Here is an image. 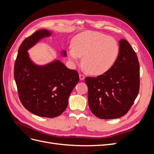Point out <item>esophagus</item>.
<instances>
[{"label":"esophagus","instance_id":"1","mask_svg":"<svg viewBox=\"0 0 154 154\" xmlns=\"http://www.w3.org/2000/svg\"><path fill=\"white\" fill-rule=\"evenodd\" d=\"M79 76H80V80H83L85 79V76L83 75V74H80V75H79Z\"/></svg>","mask_w":154,"mask_h":154}]
</instances>
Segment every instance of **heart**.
I'll return each mask as SVG.
<instances>
[{
  "instance_id": "1",
  "label": "heart",
  "mask_w": 154,
  "mask_h": 154,
  "mask_svg": "<svg viewBox=\"0 0 154 154\" xmlns=\"http://www.w3.org/2000/svg\"><path fill=\"white\" fill-rule=\"evenodd\" d=\"M119 54L117 40L101 32L87 31L74 37L67 51L69 58L74 63L80 61L92 75H101L114 66Z\"/></svg>"
}]
</instances>
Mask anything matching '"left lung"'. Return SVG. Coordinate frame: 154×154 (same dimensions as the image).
<instances>
[{"mask_svg":"<svg viewBox=\"0 0 154 154\" xmlns=\"http://www.w3.org/2000/svg\"><path fill=\"white\" fill-rule=\"evenodd\" d=\"M119 54L108 71L87 77L88 103L93 114L103 119L119 118L128 112L139 90V63L125 39L119 41Z\"/></svg>","mask_w":154,"mask_h":154,"instance_id":"left-lung-1","label":"left lung"}]
</instances>
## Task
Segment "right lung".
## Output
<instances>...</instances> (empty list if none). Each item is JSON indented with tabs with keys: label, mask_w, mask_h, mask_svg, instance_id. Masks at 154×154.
Here are the masks:
<instances>
[{
	"label": "right lung",
	"mask_w": 154,
	"mask_h": 154,
	"mask_svg": "<svg viewBox=\"0 0 154 154\" xmlns=\"http://www.w3.org/2000/svg\"><path fill=\"white\" fill-rule=\"evenodd\" d=\"M52 31L40 29L22 42L18 51L14 77L22 104L30 112L40 117L55 118L66 109L68 100L79 82L76 71L68 69L58 60L38 65L27 51ZM61 54L66 57L65 50Z\"/></svg>",
	"instance_id": "obj_1"
}]
</instances>
